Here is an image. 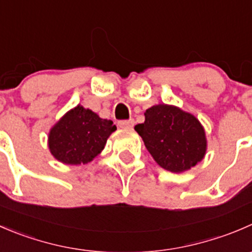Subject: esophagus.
<instances>
[{
  "mask_svg": "<svg viewBox=\"0 0 252 252\" xmlns=\"http://www.w3.org/2000/svg\"><path fill=\"white\" fill-rule=\"evenodd\" d=\"M134 123H135L134 119H128V121H119L118 126L121 128H131L134 126Z\"/></svg>",
  "mask_w": 252,
  "mask_h": 252,
  "instance_id": "1",
  "label": "esophagus"
}]
</instances>
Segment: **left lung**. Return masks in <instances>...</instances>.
<instances>
[{
  "label": "left lung",
  "mask_w": 252,
  "mask_h": 252,
  "mask_svg": "<svg viewBox=\"0 0 252 252\" xmlns=\"http://www.w3.org/2000/svg\"><path fill=\"white\" fill-rule=\"evenodd\" d=\"M155 161L173 173L196 166L205 157L207 141L204 126L191 113L172 105L152 106L145 122L135 126Z\"/></svg>",
  "instance_id": "8db88e82"
}]
</instances>
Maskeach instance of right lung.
Returning a JSON list of instances; mask_svg holds the SVG:
<instances>
[{"mask_svg":"<svg viewBox=\"0 0 252 252\" xmlns=\"http://www.w3.org/2000/svg\"><path fill=\"white\" fill-rule=\"evenodd\" d=\"M116 129L112 121L100 118L95 112L78 105L52 126L48 147L52 156L62 163L85 164L102 151Z\"/></svg>","mask_w":252,"mask_h":252,"instance_id":"add662e5","label":"right lung"}]
</instances>
